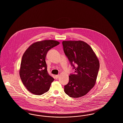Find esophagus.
Listing matches in <instances>:
<instances>
[{"mask_svg": "<svg viewBox=\"0 0 123 123\" xmlns=\"http://www.w3.org/2000/svg\"><path fill=\"white\" fill-rule=\"evenodd\" d=\"M59 75H55V78L57 79H58V78H59Z\"/></svg>", "mask_w": 123, "mask_h": 123, "instance_id": "esophagus-1", "label": "esophagus"}]
</instances>
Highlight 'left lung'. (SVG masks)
I'll use <instances>...</instances> for the list:
<instances>
[{
    "instance_id": "1",
    "label": "left lung",
    "mask_w": 123,
    "mask_h": 123,
    "mask_svg": "<svg viewBox=\"0 0 123 123\" xmlns=\"http://www.w3.org/2000/svg\"><path fill=\"white\" fill-rule=\"evenodd\" d=\"M64 53L75 74L69 76L64 92L72 98L82 97L94 87L99 70V59L91 47L82 41L62 42ZM76 66L75 67L74 65Z\"/></svg>"
}]
</instances>
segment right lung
<instances>
[{
    "label": "right lung",
    "mask_w": 123,
    "mask_h": 123,
    "mask_svg": "<svg viewBox=\"0 0 123 123\" xmlns=\"http://www.w3.org/2000/svg\"><path fill=\"white\" fill-rule=\"evenodd\" d=\"M59 44L54 40L37 41L24 53L19 74L24 86L31 93L41 95L49 90L54 79L48 73L46 57L50 49Z\"/></svg>",
    "instance_id": "right-lung-1"
}]
</instances>
